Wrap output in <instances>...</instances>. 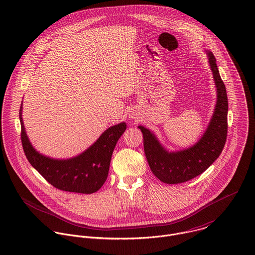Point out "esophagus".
<instances>
[{
  "label": "esophagus",
  "mask_w": 255,
  "mask_h": 255,
  "mask_svg": "<svg viewBox=\"0 0 255 255\" xmlns=\"http://www.w3.org/2000/svg\"><path fill=\"white\" fill-rule=\"evenodd\" d=\"M130 118H132V116H131V117H130Z\"/></svg>",
  "instance_id": "obj_1"
}]
</instances>
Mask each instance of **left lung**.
Wrapping results in <instances>:
<instances>
[{
  "instance_id": "obj_1",
  "label": "left lung",
  "mask_w": 255,
  "mask_h": 255,
  "mask_svg": "<svg viewBox=\"0 0 255 255\" xmlns=\"http://www.w3.org/2000/svg\"><path fill=\"white\" fill-rule=\"evenodd\" d=\"M217 88V103L210 124L200 140L193 146L175 152L167 151L153 132L139 126L143 134L145 157L152 173L163 183L189 181L208 169L222 153L228 134V96L211 51L206 52Z\"/></svg>"
}]
</instances>
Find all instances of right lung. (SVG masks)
Returning <instances> with one entry per match:
<instances>
[{
	"label": "right lung",
	"mask_w": 255,
	"mask_h": 255,
	"mask_svg": "<svg viewBox=\"0 0 255 255\" xmlns=\"http://www.w3.org/2000/svg\"><path fill=\"white\" fill-rule=\"evenodd\" d=\"M19 109L21 144L28 162L53 187L74 193L97 192L107 180L110 162L117 141L127 129L126 123L105 130L97 141L76 157L54 159L37 152L26 135Z\"/></svg>",
	"instance_id": "right-lung-1"
}]
</instances>
